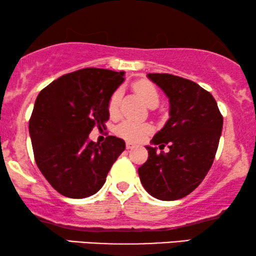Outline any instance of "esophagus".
Returning <instances> with one entry per match:
<instances>
[{
    "mask_svg": "<svg viewBox=\"0 0 256 256\" xmlns=\"http://www.w3.org/2000/svg\"><path fill=\"white\" fill-rule=\"evenodd\" d=\"M126 148H127L128 150H132V149L136 148V144H134V143H132V142H127L126 143Z\"/></svg>",
    "mask_w": 256,
    "mask_h": 256,
    "instance_id": "34e87169",
    "label": "esophagus"
}]
</instances>
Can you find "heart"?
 Returning <instances> with one entry per match:
<instances>
[{
    "label": "heart",
    "mask_w": 256,
    "mask_h": 256,
    "mask_svg": "<svg viewBox=\"0 0 256 256\" xmlns=\"http://www.w3.org/2000/svg\"><path fill=\"white\" fill-rule=\"evenodd\" d=\"M135 92L138 94V96L144 101V104L148 107L155 106L158 104L160 96L158 92H157L156 87L152 85L148 80H138V82H134ZM121 99V90L118 88L112 94L110 102H108V112L110 115H115L118 113V102ZM152 126L146 124H136L132 121H124L116 127V134L120 135L121 138L129 141H142L146 135L152 132Z\"/></svg>",
    "instance_id": "b5f03b06"
}]
</instances>
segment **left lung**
<instances>
[{"label":"left lung","instance_id":"obj_1","mask_svg":"<svg viewBox=\"0 0 256 256\" xmlns=\"http://www.w3.org/2000/svg\"><path fill=\"white\" fill-rule=\"evenodd\" d=\"M169 99V120L152 144L169 152L157 154L146 146L149 157L138 168L146 191L160 200H177L202 183L214 160L222 130V116L212 94L198 84L166 73H149Z\"/></svg>","mask_w":256,"mask_h":256}]
</instances>
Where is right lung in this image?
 <instances>
[{"instance_id": "obj_1", "label": "right lung", "mask_w": 256, "mask_h": 256, "mask_svg": "<svg viewBox=\"0 0 256 256\" xmlns=\"http://www.w3.org/2000/svg\"><path fill=\"white\" fill-rule=\"evenodd\" d=\"M124 72L84 68L52 82L38 94L29 132L38 169L54 190L68 198L90 197L102 188L108 171L126 149L124 140L88 138L104 128L108 102Z\"/></svg>"}]
</instances>
